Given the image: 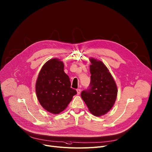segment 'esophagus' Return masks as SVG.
Here are the masks:
<instances>
[{
    "instance_id": "1",
    "label": "esophagus",
    "mask_w": 152,
    "mask_h": 152,
    "mask_svg": "<svg viewBox=\"0 0 152 152\" xmlns=\"http://www.w3.org/2000/svg\"><path fill=\"white\" fill-rule=\"evenodd\" d=\"M76 91H77V94H80V89H77L76 90Z\"/></svg>"
}]
</instances>
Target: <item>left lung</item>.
Instances as JSON below:
<instances>
[{
  "mask_svg": "<svg viewBox=\"0 0 152 152\" xmlns=\"http://www.w3.org/2000/svg\"><path fill=\"white\" fill-rule=\"evenodd\" d=\"M91 82L89 88L82 91L81 97L89 111L96 116L108 113L114 105L118 94L116 82L106 65L99 60L89 58Z\"/></svg>",
  "mask_w": 152,
  "mask_h": 152,
  "instance_id": "8db88e82",
  "label": "left lung"
}]
</instances>
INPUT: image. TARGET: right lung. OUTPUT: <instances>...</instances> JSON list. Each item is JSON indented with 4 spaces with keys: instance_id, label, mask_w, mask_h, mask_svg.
Returning <instances> with one entry per match:
<instances>
[{
    "instance_id": "1",
    "label": "right lung",
    "mask_w": 152,
    "mask_h": 152,
    "mask_svg": "<svg viewBox=\"0 0 152 152\" xmlns=\"http://www.w3.org/2000/svg\"><path fill=\"white\" fill-rule=\"evenodd\" d=\"M64 64L58 58L48 61L41 68L36 82V93L40 104L47 112L59 114L67 107L77 91L71 88Z\"/></svg>"
}]
</instances>
